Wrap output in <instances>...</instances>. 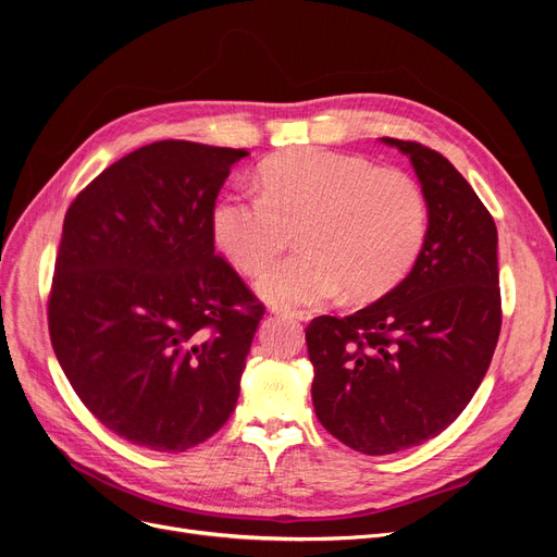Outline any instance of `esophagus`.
Instances as JSON below:
<instances>
[{"label":"esophagus","instance_id":"obj_1","mask_svg":"<svg viewBox=\"0 0 557 557\" xmlns=\"http://www.w3.org/2000/svg\"><path fill=\"white\" fill-rule=\"evenodd\" d=\"M285 315V318H295V320H309L311 318V313H305V311H276V315Z\"/></svg>","mask_w":557,"mask_h":557}]
</instances>
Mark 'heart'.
I'll use <instances>...</instances> for the list:
<instances>
[{"instance_id":"heart-1","label":"heart","mask_w":557,"mask_h":557,"mask_svg":"<svg viewBox=\"0 0 557 557\" xmlns=\"http://www.w3.org/2000/svg\"><path fill=\"white\" fill-rule=\"evenodd\" d=\"M260 195L230 193L211 209L218 250L244 274L299 250L256 281L274 307H311L339 295L374 299L411 272L430 230L428 197L407 172L307 146L260 164Z\"/></svg>"}]
</instances>
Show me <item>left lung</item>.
Returning <instances> with one entry per match:
<instances>
[{"label": "left lung", "mask_w": 557, "mask_h": 557, "mask_svg": "<svg viewBox=\"0 0 557 557\" xmlns=\"http://www.w3.org/2000/svg\"><path fill=\"white\" fill-rule=\"evenodd\" d=\"M413 164L430 207L428 239L409 276L352 315L307 327L313 409L364 455L423 444L462 413L491 367L502 327L497 227L436 150L381 139Z\"/></svg>", "instance_id": "obj_1"}]
</instances>
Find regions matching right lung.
Masks as SVG:
<instances>
[{
	"instance_id": "right-lung-1",
	"label": "right lung",
	"mask_w": 557,
	"mask_h": 557,
	"mask_svg": "<svg viewBox=\"0 0 557 557\" xmlns=\"http://www.w3.org/2000/svg\"><path fill=\"white\" fill-rule=\"evenodd\" d=\"M244 148L156 141L64 215L48 330L88 411L129 444L181 453L221 430L264 307L215 256L211 209Z\"/></svg>"
}]
</instances>
